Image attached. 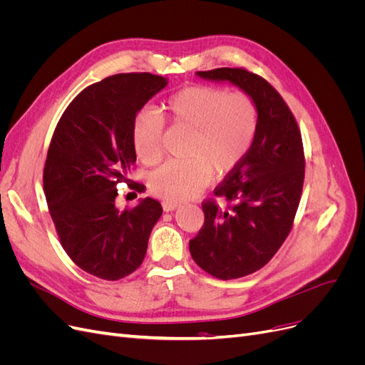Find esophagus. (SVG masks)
Listing matches in <instances>:
<instances>
[{
	"label": "esophagus",
	"mask_w": 365,
	"mask_h": 365,
	"mask_svg": "<svg viewBox=\"0 0 365 365\" xmlns=\"http://www.w3.org/2000/svg\"><path fill=\"white\" fill-rule=\"evenodd\" d=\"M161 205H163V210H164V212H173L175 208H178V207H180V204H178V202H173V201H163V202H161Z\"/></svg>",
	"instance_id": "1"
}]
</instances>
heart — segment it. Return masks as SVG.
<instances>
[{
	"label": "heart",
	"mask_w": 365,
	"mask_h": 365,
	"mask_svg": "<svg viewBox=\"0 0 365 365\" xmlns=\"http://www.w3.org/2000/svg\"><path fill=\"white\" fill-rule=\"evenodd\" d=\"M175 126L192 130L185 155L163 164L150 175V190L168 201H184L200 193L212 172L225 175L247 155L259 126V109L244 91L196 85L175 93L164 103ZM164 120L155 109H141L132 123L138 158L157 164L163 157Z\"/></svg>",
	"instance_id": "1"
}]
</instances>
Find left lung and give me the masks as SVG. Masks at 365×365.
I'll use <instances>...</instances> for the list:
<instances>
[{
    "label": "left lung",
    "instance_id": "obj_1",
    "mask_svg": "<svg viewBox=\"0 0 365 365\" xmlns=\"http://www.w3.org/2000/svg\"><path fill=\"white\" fill-rule=\"evenodd\" d=\"M196 74L237 85L259 109L250 150L215 189L225 204L202 202L204 225L189 244L197 267L213 277H245L274 257L292 230L306 165L300 128L283 97L262 76L247 68Z\"/></svg>",
    "mask_w": 365,
    "mask_h": 365
}]
</instances>
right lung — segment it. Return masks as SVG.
I'll list each match as a JSON object with an SVG mask.
<instances>
[{"instance_id": "right-lung-1", "label": "right lung", "mask_w": 365, "mask_h": 365, "mask_svg": "<svg viewBox=\"0 0 365 365\" xmlns=\"http://www.w3.org/2000/svg\"><path fill=\"white\" fill-rule=\"evenodd\" d=\"M168 85L163 76L121 73L86 86L65 109L43 165V193L59 242L85 272L115 282L146 256L160 219L152 197L118 210L117 185L140 192L126 178L137 161L132 123L150 97Z\"/></svg>"}]
</instances>
